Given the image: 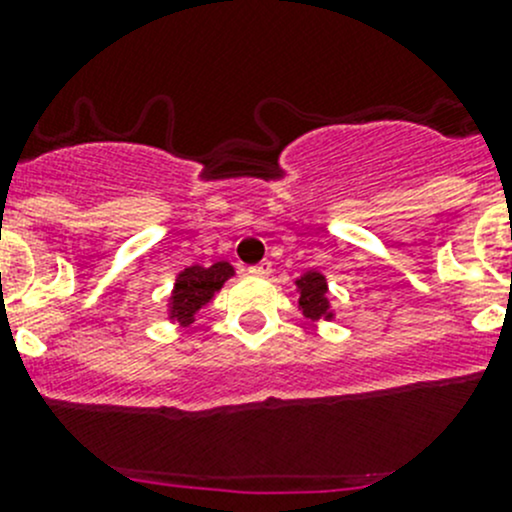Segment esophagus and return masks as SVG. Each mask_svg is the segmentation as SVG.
I'll return each mask as SVG.
<instances>
[{"mask_svg": "<svg viewBox=\"0 0 512 512\" xmlns=\"http://www.w3.org/2000/svg\"><path fill=\"white\" fill-rule=\"evenodd\" d=\"M247 272H250L252 277H267L272 272V265H270V260H262L260 265H252Z\"/></svg>", "mask_w": 512, "mask_h": 512, "instance_id": "esophagus-1", "label": "esophagus"}]
</instances>
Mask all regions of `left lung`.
I'll list each match as a JSON object with an SVG mask.
<instances>
[{"mask_svg":"<svg viewBox=\"0 0 512 512\" xmlns=\"http://www.w3.org/2000/svg\"><path fill=\"white\" fill-rule=\"evenodd\" d=\"M299 287V307L307 314L309 319H322L332 317L329 312V299H327V280L319 272H307L297 280Z\"/></svg>","mask_w":512,"mask_h":512,"instance_id":"1","label":"left lung"}]
</instances>
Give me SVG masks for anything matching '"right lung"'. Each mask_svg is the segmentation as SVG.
Masks as SVG:
<instances>
[{
  "label": "right lung",
  "instance_id": "1",
  "mask_svg": "<svg viewBox=\"0 0 512 512\" xmlns=\"http://www.w3.org/2000/svg\"><path fill=\"white\" fill-rule=\"evenodd\" d=\"M232 265L227 262H215L210 267H185L175 280L173 297H170V317L178 322L190 324L203 304L213 299V294L225 285L227 277H232Z\"/></svg>",
  "mask_w": 512,
  "mask_h": 512
}]
</instances>
